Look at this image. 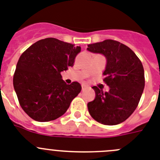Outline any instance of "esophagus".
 <instances>
[{
  "label": "esophagus",
  "mask_w": 160,
  "mask_h": 160,
  "mask_svg": "<svg viewBox=\"0 0 160 160\" xmlns=\"http://www.w3.org/2000/svg\"><path fill=\"white\" fill-rule=\"evenodd\" d=\"M87 86H86V85H84V84L82 85V90H86V89H87Z\"/></svg>",
  "instance_id": "34e87169"
}]
</instances>
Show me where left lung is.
Here are the masks:
<instances>
[{"label":"left lung","instance_id":"8db88e82","mask_svg":"<svg viewBox=\"0 0 160 160\" xmlns=\"http://www.w3.org/2000/svg\"><path fill=\"white\" fill-rule=\"evenodd\" d=\"M87 50L107 59L103 81L110 87L102 92L93 87L95 98L87 104L94 120L104 125H117L129 118L136 109L145 86L144 70L134 52L117 41L90 44Z\"/></svg>","mask_w":160,"mask_h":160}]
</instances>
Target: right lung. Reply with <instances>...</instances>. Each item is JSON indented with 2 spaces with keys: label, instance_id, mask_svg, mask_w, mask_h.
<instances>
[{
  "label": "right lung",
  "instance_id": "add662e5",
  "mask_svg": "<svg viewBox=\"0 0 160 160\" xmlns=\"http://www.w3.org/2000/svg\"><path fill=\"white\" fill-rule=\"evenodd\" d=\"M80 51V46L48 38L32 44L21 55L13 87L20 105L30 118L48 122L66 113L82 87L78 82L66 84L61 72L73 66Z\"/></svg>",
  "mask_w": 160,
  "mask_h": 160
}]
</instances>
